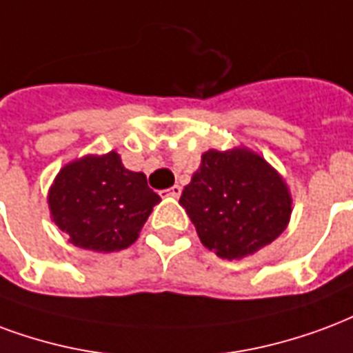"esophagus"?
I'll use <instances>...</instances> for the list:
<instances>
[{
	"label": "esophagus",
	"mask_w": 353,
	"mask_h": 353,
	"mask_svg": "<svg viewBox=\"0 0 353 353\" xmlns=\"http://www.w3.org/2000/svg\"><path fill=\"white\" fill-rule=\"evenodd\" d=\"M166 192H168V196L179 198V194H181V187H179V185H174V187H170Z\"/></svg>",
	"instance_id": "34e87169"
}]
</instances>
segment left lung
Returning a JSON list of instances; mask_svg holds the SVG:
<instances>
[{
	"mask_svg": "<svg viewBox=\"0 0 353 353\" xmlns=\"http://www.w3.org/2000/svg\"><path fill=\"white\" fill-rule=\"evenodd\" d=\"M179 203L203 247L228 260L249 256L275 241L292 213L286 183L249 150L203 153Z\"/></svg>",
	"mask_w": 353,
	"mask_h": 353,
	"instance_id": "left-lung-1",
	"label": "left lung"
}]
</instances>
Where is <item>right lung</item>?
<instances>
[{
    "instance_id": "obj_1",
    "label": "right lung",
    "mask_w": 353,
    "mask_h": 353,
    "mask_svg": "<svg viewBox=\"0 0 353 353\" xmlns=\"http://www.w3.org/2000/svg\"><path fill=\"white\" fill-rule=\"evenodd\" d=\"M161 196L142 172H130L116 151L67 164L48 194L57 228L80 249L114 252L137 241Z\"/></svg>"
}]
</instances>
